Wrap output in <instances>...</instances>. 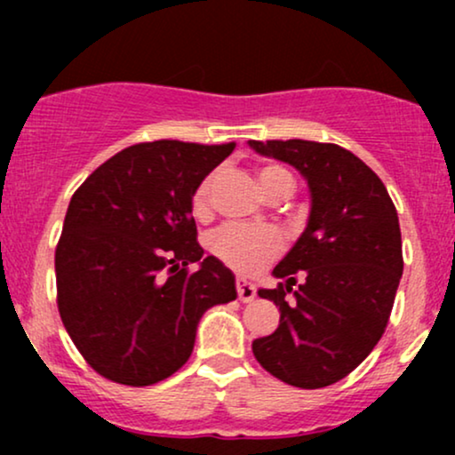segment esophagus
I'll return each mask as SVG.
<instances>
[{"instance_id": "1", "label": "esophagus", "mask_w": 455, "mask_h": 455, "mask_svg": "<svg viewBox=\"0 0 455 455\" xmlns=\"http://www.w3.org/2000/svg\"><path fill=\"white\" fill-rule=\"evenodd\" d=\"M235 286H237V295H239V299L243 301V304H248V301H252L254 297H257V289H254V284H252V282L245 280V278H237Z\"/></svg>"}]
</instances>
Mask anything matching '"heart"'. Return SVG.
Masks as SVG:
<instances>
[{
	"label": "heart",
	"mask_w": 455,
	"mask_h": 455,
	"mask_svg": "<svg viewBox=\"0 0 455 455\" xmlns=\"http://www.w3.org/2000/svg\"><path fill=\"white\" fill-rule=\"evenodd\" d=\"M259 184L265 195H269L274 188H289L293 190V175L278 164H267L259 171ZM213 175L205 177L196 186L192 195V213L196 218H205L210 213ZM282 250V237L271 228H252L228 224L212 237V252L222 260L224 265L242 274H254L263 269L271 259L278 257Z\"/></svg>",
	"instance_id": "b5f03b06"
}]
</instances>
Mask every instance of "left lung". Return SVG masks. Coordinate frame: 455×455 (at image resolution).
Returning a JSON list of instances; mask_svg holds the SVG:
<instances>
[{
    "instance_id": "8db88e82",
    "label": "left lung",
    "mask_w": 455,
    "mask_h": 455,
    "mask_svg": "<svg viewBox=\"0 0 455 455\" xmlns=\"http://www.w3.org/2000/svg\"><path fill=\"white\" fill-rule=\"evenodd\" d=\"M265 158L286 162L310 190V216L275 265L280 325L257 338L252 353L275 379L318 389L351 374L387 327L402 278L398 213L387 188L348 149L316 140H248ZM295 273L307 280L292 293Z\"/></svg>"
}]
</instances>
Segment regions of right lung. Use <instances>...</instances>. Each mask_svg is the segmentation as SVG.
<instances>
[{
    "mask_svg": "<svg viewBox=\"0 0 455 455\" xmlns=\"http://www.w3.org/2000/svg\"><path fill=\"white\" fill-rule=\"evenodd\" d=\"M235 143L154 140L98 166L68 205L55 250L57 307L85 362L132 387L188 362L201 316L237 297L222 260L203 257L196 186ZM196 262L192 275L187 265Z\"/></svg>",
    "mask_w": 455,
    "mask_h": 455,
    "instance_id": "add662e5",
    "label": "right lung"
}]
</instances>
